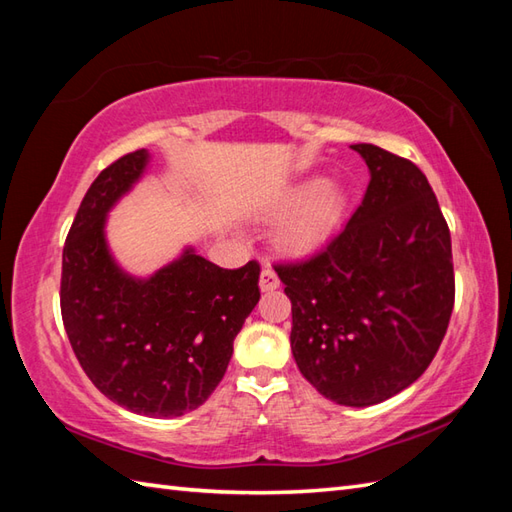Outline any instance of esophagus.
I'll use <instances>...</instances> for the list:
<instances>
[{
  "instance_id": "1",
  "label": "esophagus",
  "mask_w": 512,
  "mask_h": 512,
  "mask_svg": "<svg viewBox=\"0 0 512 512\" xmlns=\"http://www.w3.org/2000/svg\"><path fill=\"white\" fill-rule=\"evenodd\" d=\"M259 288H262V292H270V290L279 288V277L270 266L262 268V275H259Z\"/></svg>"
}]
</instances>
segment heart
I'll return each instance as SVG.
<instances>
[{"instance_id":"obj_1","label":"heart","mask_w":512,"mask_h":512,"mask_svg":"<svg viewBox=\"0 0 512 512\" xmlns=\"http://www.w3.org/2000/svg\"><path fill=\"white\" fill-rule=\"evenodd\" d=\"M281 206H290V211L277 224V244L288 253L303 255L336 233L350 206V193L341 182L308 178L281 198Z\"/></svg>"}]
</instances>
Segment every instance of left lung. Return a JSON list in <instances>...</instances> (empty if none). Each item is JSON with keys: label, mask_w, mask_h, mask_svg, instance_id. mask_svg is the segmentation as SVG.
Wrapping results in <instances>:
<instances>
[{"label": "left lung", "mask_w": 512, "mask_h": 512, "mask_svg": "<svg viewBox=\"0 0 512 512\" xmlns=\"http://www.w3.org/2000/svg\"><path fill=\"white\" fill-rule=\"evenodd\" d=\"M363 202L317 255L277 264L292 303L290 347L303 378L345 407H369L424 374L455 299L451 233L411 160L358 143Z\"/></svg>", "instance_id": "1"}]
</instances>
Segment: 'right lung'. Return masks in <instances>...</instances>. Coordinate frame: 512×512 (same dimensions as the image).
<instances>
[{
	"instance_id": "1",
	"label": "right lung",
	"mask_w": 512,
	"mask_h": 512,
	"mask_svg": "<svg viewBox=\"0 0 512 512\" xmlns=\"http://www.w3.org/2000/svg\"><path fill=\"white\" fill-rule=\"evenodd\" d=\"M147 149L99 173L63 246L61 317L94 387L127 411L173 418L220 385L259 301V264L226 270L187 248L147 279L125 273L105 239L112 206L143 178Z\"/></svg>"
}]
</instances>
